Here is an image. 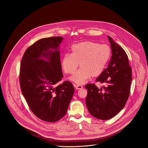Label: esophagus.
<instances>
[{
	"instance_id": "esophagus-1",
	"label": "esophagus",
	"mask_w": 148,
	"mask_h": 148,
	"mask_svg": "<svg viewBox=\"0 0 148 148\" xmlns=\"http://www.w3.org/2000/svg\"><path fill=\"white\" fill-rule=\"evenodd\" d=\"M74 87L77 90H81L82 88V86L80 85H74Z\"/></svg>"
}]
</instances>
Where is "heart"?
Returning a JSON list of instances; mask_svg holds the SVG:
<instances>
[{
	"label": "heart",
	"instance_id": "b5f03b06",
	"mask_svg": "<svg viewBox=\"0 0 148 148\" xmlns=\"http://www.w3.org/2000/svg\"><path fill=\"white\" fill-rule=\"evenodd\" d=\"M71 53H65L61 65L66 74H73L79 66L81 68L70 78L78 84L85 83L91 76L99 75L106 67L111 56V49L106 45L86 41L73 45Z\"/></svg>",
	"mask_w": 148,
	"mask_h": 148
}]
</instances>
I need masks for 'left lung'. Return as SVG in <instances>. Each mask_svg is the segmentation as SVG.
<instances>
[{
  "instance_id": "8db88e82",
  "label": "left lung",
  "mask_w": 148,
  "mask_h": 148,
  "mask_svg": "<svg viewBox=\"0 0 148 148\" xmlns=\"http://www.w3.org/2000/svg\"><path fill=\"white\" fill-rule=\"evenodd\" d=\"M112 56L105 69L96 81L106 83L107 86L99 90L94 84L85 86L88 90L86 99L89 112L96 118L108 120L115 116L124 107L131 89L132 69L125 50L108 36Z\"/></svg>"
}]
</instances>
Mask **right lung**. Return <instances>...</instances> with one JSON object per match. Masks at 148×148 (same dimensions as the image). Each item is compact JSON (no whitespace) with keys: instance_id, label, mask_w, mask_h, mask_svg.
I'll use <instances>...</instances> for the list:
<instances>
[{"instance_id":"1","label":"right lung","mask_w":148,"mask_h":148,"mask_svg":"<svg viewBox=\"0 0 148 148\" xmlns=\"http://www.w3.org/2000/svg\"><path fill=\"white\" fill-rule=\"evenodd\" d=\"M62 39L58 36L37 41L26 50L20 63L22 94L33 113L49 122L66 115L74 92L68 81L56 86L63 77L58 50Z\"/></svg>"}]
</instances>
